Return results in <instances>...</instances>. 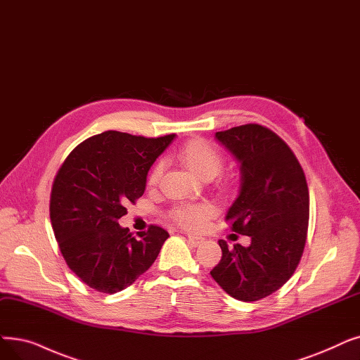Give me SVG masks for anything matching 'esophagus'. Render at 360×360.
Returning a JSON list of instances; mask_svg holds the SVG:
<instances>
[{
    "label": "esophagus",
    "instance_id": "obj_1",
    "mask_svg": "<svg viewBox=\"0 0 360 360\" xmlns=\"http://www.w3.org/2000/svg\"><path fill=\"white\" fill-rule=\"evenodd\" d=\"M186 241H188V244H190L191 247H198V245H201L202 238H200V237H197V236H188V237H186Z\"/></svg>",
    "mask_w": 360,
    "mask_h": 360
}]
</instances>
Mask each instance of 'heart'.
<instances>
[{
	"label": "heart",
	"instance_id": "1",
	"mask_svg": "<svg viewBox=\"0 0 360 360\" xmlns=\"http://www.w3.org/2000/svg\"><path fill=\"white\" fill-rule=\"evenodd\" d=\"M179 159L191 172L201 179H212L224 166V159L212 144L205 139H193L179 150ZM165 162L159 160L150 172L148 182L158 184L163 175ZM216 213V207L212 202H181L170 212L174 221L190 231L201 229L209 221V217Z\"/></svg>",
	"mask_w": 360,
	"mask_h": 360
}]
</instances>
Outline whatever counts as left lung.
Here are the masks:
<instances>
[{
	"mask_svg": "<svg viewBox=\"0 0 360 360\" xmlns=\"http://www.w3.org/2000/svg\"><path fill=\"white\" fill-rule=\"evenodd\" d=\"M214 138L240 163V191L226 212L248 247L219 240L222 259L210 275L231 297L256 302L283 287L303 255L309 225V190L291 148L271 129L243 124Z\"/></svg>",
	"mask_w": 360,
	"mask_h": 360,
	"instance_id": "obj_1",
	"label": "left lung"
}]
</instances>
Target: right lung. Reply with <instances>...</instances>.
I'll list each match as a JSON object with an SVG mask.
<instances>
[{
  "mask_svg": "<svg viewBox=\"0 0 360 360\" xmlns=\"http://www.w3.org/2000/svg\"><path fill=\"white\" fill-rule=\"evenodd\" d=\"M175 134L144 138L107 131L77 146L57 172L50 219L70 271L88 287L115 294L158 259L169 233L151 225L132 237L119 225L128 202L146 191L148 170Z\"/></svg>",
  "mask_w": 360,
  "mask_h": 360,
  "instance_id": "right-lung-1",
  "label": "right lung"
}]
</instances>
